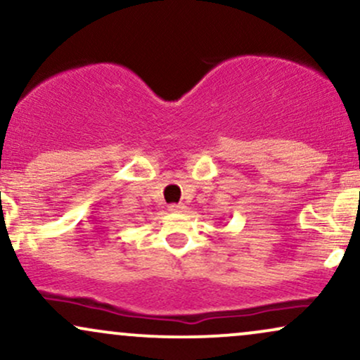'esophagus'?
<instances>
[{
	"label": "esophagus",
	"instance_id": "1",
	"mask_svg": "<svg viewBox=\"0 0 360 360\" xmlns=\"http://www.w3.org/2000/svg\"><path fill=\"white\" fill-rule=\"evenodd\" d=\"M184 208H186V206L183 203H179V205H169L167 210L171 213H181V212H184Z\"/></svg>",
	"mask_w": 360,
	"mask_h": 360
}]
</instances>
